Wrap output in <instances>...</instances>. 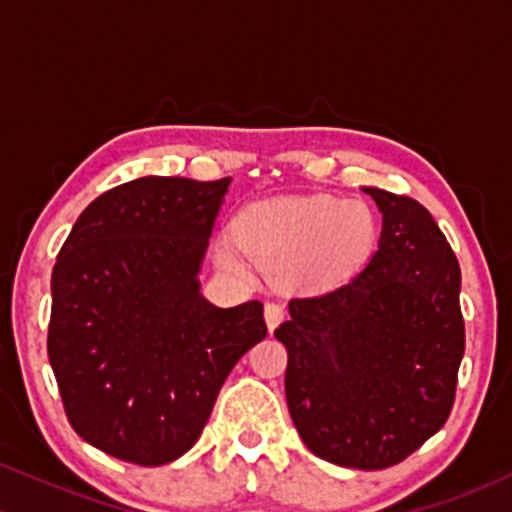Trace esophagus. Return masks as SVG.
<instances>
[{
    "label": "esophagus",
    "mask_w": 512,
    "mask_h": 512,
    "mask_svg": "<svg viewBox=\"0 0 512 512\" xmlns=\"http://www.w3.org/2000/svg\"><path fill=\"white\" fill-rule=\"evenodd\" d=\"M284 317H286V308L281 303H267V305H264V322H267L269 332L276 330V327L284 322Z\"/></svg>",
    "instance_id": "1"
}]
</instances>
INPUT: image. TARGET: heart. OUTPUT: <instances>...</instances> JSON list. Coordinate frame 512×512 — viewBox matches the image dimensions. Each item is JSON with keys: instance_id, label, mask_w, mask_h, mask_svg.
Returning a JSON list of instances; mask_svg holds the SVG:
<instances>
[{"instance_id": "b5f03b06", "label": "heart", "mask_w": 512, "mask_h": 512, "mask_svg": "<svg viewBox=\"0 0 512 512\" xmlns=\"http://www.w3.org/2000/svg\"><path fill=\"white\" fill-rule=\"evenodd\" d=\"M378 238L373 209L361 199L286 197L252 204L233 219L238 250L264 269L289 267L298 284L330 289L354 276ZM238 250L221 243L216 257L238 269Z\"/></svg>"}]
</instances>
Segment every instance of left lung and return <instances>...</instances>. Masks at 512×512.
I'll return each instance as SVG.
<instances>
[{
    "label": "left lung",
    "mask_w": 512,
    "mask_h": 512,
    "mask_svg": "<svg viewBox=\"0 0 512 512\" xmlns=\"http://www.w3.org/2000/svg\"><path fill=\"white\" fill-rule=\"evenodd\" d=\"M383 214L378 250L339 289L289 301L286 404L310 452L385 469L436 436L464 354L460 264L416 199L363 187Z\"/></svg>",
    "instance_id": "1"
}]
</instances>
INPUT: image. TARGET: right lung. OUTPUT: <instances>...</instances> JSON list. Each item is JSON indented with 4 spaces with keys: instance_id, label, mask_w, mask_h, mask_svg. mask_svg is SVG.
Listing matches in <instances>:
<instances>
[{
    "instance_id": "1",
    "label": "right lung",
    "mask_w": 512,
    "mask_h": 512,
    "mask_svg": "<svg viewBox=\"0 0 512 512\" xmlns=\"http://www.w3.org/2000/svg\"><path fill=\"white\" fill-rule=\"evenodd\" d=\"M231 178L129 180L81 211L52 269L48 356L69 424L117 460L185 455L245 351L262 303L219 308L199 269Z\"/></svg>"
}]
</instances>
